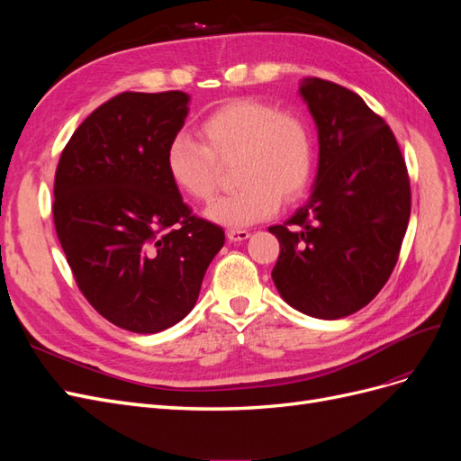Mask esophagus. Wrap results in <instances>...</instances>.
Segmentation results:
<instances>
[{
	"mask_svg": "<svg viewBox=\"0 0 461 461\" xmlns=\"http://www.w3.org/2000/svg\"><path fill=\"white\" fill-rule=\"evenodd\" d=\"M227 239L230 242H242V240L249 239V232L244 230V229H229L227 230Z\"/></svg>",
	"mask_w": 461,
	"mask_h": 461,
	"instance_id": "esophagus-1",
	"label": "esophagus"
}]
</instances>
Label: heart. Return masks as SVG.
<instances>
[{"label":"heart","mask_w":461,"mask_h":461,"mask_svg":"<svg viewBox=\"0 0 461 461\" xmlns=\"http://www.w3.org/2000/svg\"><path fill=\"white\" fill-rule=\"evenodd\" d=\"M202 142L188 134L173 136L165 149V169L178 192L209 202L217 192L219 163H234L240 185L207 207V219L222 227H248L276 213L308 192L315 148L310 124L256 97H236L200 122Z\"/></svg>","instance_id":"b5f03b06"}]
</instances>
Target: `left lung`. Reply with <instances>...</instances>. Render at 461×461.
I'll list each match as a JSON object with an SVG mask.
<instances>
[{
  "instance_id": "1",
  "label": "left lung",
  "mask_w": 461,
  "mask_h": 461,
  "mask_svg": "<svg viewBox=\"0 0 461 461\" xmlns=\"http://www.w3.org/2000/svg\"><path fill=\"white\" fill-rule=\"evenodd\" d=\"M300 94L317 124L319 169L310 202L269 227L281 242L271 276L292 308L340 319L367 305L394 271L410 176L393 131L356 92L305 78Z\"/></svg>"
}]
</instances>
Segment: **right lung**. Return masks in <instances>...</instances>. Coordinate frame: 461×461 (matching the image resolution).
Returning a JSON list of instances; mask_svg holds the SVG:
<instances>
[{"instance_id": "obj_1", "label": "right lung", "mask_w": 461, "mask_h": 461, "mask_svg": "<svg viewBox=\"0 0 461 461\" xmlns=\"http://www.w3.org/2000/svg\"><path fill=\"white\" fill-rule=\"evenodd\" d=\"M185 92H122L82 121L53 183L55 232L92 308L131 332L176 325L198 300L225 232L192 215L165 169Z\"/></svg>"}]
</instances>
